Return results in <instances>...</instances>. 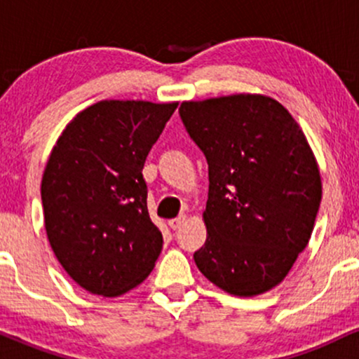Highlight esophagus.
Instances as JSON below:
<instances>
[{
    "label": "esophagus",
    "instance_id": "obj_1",
    "mask_svg": "<svg viewBox=\"0 0 359 359\" xmlns=\"http://www.w3.org/2000/svg\"><path fill=\"white\" fill-rule=\"evenodd\" d=\"M185 219H187V216H185V214H180L179 217H175V219H172V221H168V226H170L172 229H180L184 226V222H185Z\"/></svg>",
    "mask_w": 359,
    "mask_h": 359
}]
</instances>
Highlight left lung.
I'll list each match as a JSON object with an SVG mask.
<instances>
[{"mask_svg":"<svg viewBox=\"0 0 359 359\" xmlns=\"http://www.w3.org/2000/svg\"><path fill=\"white\" fill-rule=\"evenodd\" d=\"M179 114L209 165L197 269L228 294L269 292L306 250L323 197L306 135L262 94L185 101Z\"/></svg>","mask_w":359,"mask_h":359,"instance_id":"obj_1","label":"left lung"}]
</instances>
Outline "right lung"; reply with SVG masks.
<instances>
[{
    "label": "right lung",
    "mask_w": 359,
    "mask_h": 359,
    "mask_svg": "<svg viewBox=\"0 0 359 359\" xmlns=\"http://www.w3.org/2000/svg\"><path fill=\"white\" fill-rule=\"evenodd\" d=\"M177 106L100 101L65 126L48 156L45 231L69 277L90 294L118 297L154 270L163 238L142 170Z\"/></svg>",
    "instance_id": "add662e5"
}]
</instances>
